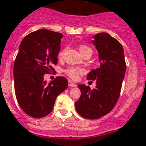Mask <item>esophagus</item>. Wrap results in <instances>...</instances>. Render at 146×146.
Listing matches in <instances>:
<instances>
[{"mask_svg": "<svg viewBox=\"0 0 146 146\" xmlns=\"http://www.w3.org/2000/svg\"><path fill=\"white\" fill-rule=\"evenodd\" d=\"M68 86L70 87H75V86H76V85L75 83H74V82H72L71 80H69V81H68Z\"/></svg>", "mask_w": 146, "mask_h": 146, "instance_id": "esophagus-1", "label": "esophagus"}]
</instances>
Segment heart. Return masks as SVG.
<instances>
[{
	"mask_svg": "<svg viewBox=\"0 0 146 146\" xmlns=\"http://www.w3.org/2000/svg\"><path fill=\"white\" fill-rule=\"evenodd\" d=\"M80 53L82 54V56H84L85 54H92V50L91 48H89V46H87V45H81L80 47ZM64 50H60L59 52V56L60 57H61L64 54ZM82 70L81 68H79V67H75V66H70L67 69L65 70V73L66 74L70 76V77L73 78V79H76L78 77V76L79 74L81 73H82Z\"/></svg>",
	"mask_w": 146,
	"mask_h": 146,
	"instance_id": "obj_1",
	"label": "heart"
}]
</instances>
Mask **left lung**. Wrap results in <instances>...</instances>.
Instances as JSON below:
<instances>
[{"instance_id":"left-lung-1","label":"left lung","mask_w":146,"mask_h":146,"mask_svg":"<svg viewBox=\"0 0 146 146\" xmlns=\"http://www.w3.org/2000/svg\"><path fill=\"white\" fill-rule=\"evenodd\" d=\"M92 41L99 54L100 66L87 75L89 80H96L91 89L86 85H78L81 91L75 103L76 110L82 117L96 120L112 111L120 97L126 72L123 48L120 42L105 33L96 34Z\"/></svg>"}]
</instances>
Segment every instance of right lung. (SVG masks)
Instances as JSON below:
<instances>
[{
  "label": "right lung",
  "instance_id": "add662e5",
  "mask_svg": "<svg viewBox=\"0 0 146 146\" xmlns=\"http://www.w3.org/2000/svg\"><path fill=\"white\" fill-rule=\"evenodd\" d=\"M63 35L39 29L22 41L13 66L14 89L23 111L34 118L45 117L52 111L58 95L68 86L65 77L57 76L49 83L44 75L54 70Z\"/></svg>",
  "mask_w": 146,
  "mask_h": 146
}]
</instances>
